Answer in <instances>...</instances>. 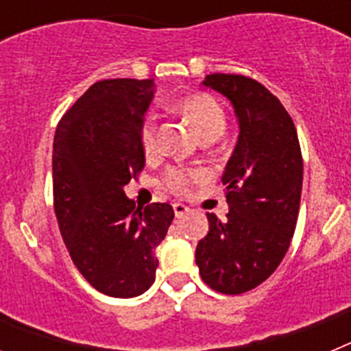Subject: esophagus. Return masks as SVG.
<instances>
[{"instance_id":"obj_1","label":"esophagus","mask_w":351,"mask_h":351,"mask_svg":"<svg viewBox=\"0 0 351 351\" xmlns=\"http://www.w3.org/2000/svg\"><path fill=\"white\" fill-rule=\"evenodd\" d=\"M190 210V207L184 206V204H173V213H176V218H181V216H184L186 213Z\"/></svg>"}]
</instances>
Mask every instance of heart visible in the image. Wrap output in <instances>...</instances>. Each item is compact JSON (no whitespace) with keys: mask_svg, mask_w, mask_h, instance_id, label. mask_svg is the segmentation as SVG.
<instances>
[{"mask_svg":"<svg viewBox=\"0 0 351 351\" xmlns=\"http://www.w3.org/2000/svg\"><path fill=\"white\" fill-rule=\"evenodd\" d=\"M176 110L188 119L195 132L200 137H218L221 135L226 125L225 110L219 105V101L214 96L207 93H195V95L186 96L176 104ZM141 145L147 156H153L158 151L156 138V119L153 116H147L141 125ZM200 176L195 172H186V170H170L165 176V186L173 193H186L190 190V184L198 181Z\"/></svg>","mask_w":351,"mask_h":351,"instance_id":"1","label":"heart"}]
</instances>
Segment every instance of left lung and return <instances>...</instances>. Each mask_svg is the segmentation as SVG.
<instances>
[{
    "instance_id": "left-lung-1",
    "label": "left lung",
    "mask_w": 351,
    "mask_h": 351,
    "mask_svg": "<svg viewBox=\"0 0 351 351\" xmlns=\"http://www.w3.org/2000/svg\"><path fill=\"white\" fill-rule=\"evenodd\" d=\"M204 86L234 107L239 137L225 167L228 214H207L209 232L195 260L213 290L237 295L278 269L295 232L302 193V154L290 114L256 80L213 73Z\"/></svg>"
}]
</instances>
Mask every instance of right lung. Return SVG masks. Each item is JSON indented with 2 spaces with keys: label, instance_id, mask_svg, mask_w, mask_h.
<instances>
[{
  "label": "right lung",
  "instance_id": "right-lung-1",
  "mask_svg": "<svg viewBox=\"0 0 351 351\" xmlns=\"http://www.w3.org/2000/svg\"><path fill=\"white\" fill-rule=\"evenodd\" d=\"M154 80L93 84L56 128L54 210L71 260L108 297L144 293L156 278L158 244L173 219L170 204L135 206L125 186L144 169L141 125Z\"/></svg>",
  "mask_w": 351,
  "mask_h": 351
}]
</instances>
